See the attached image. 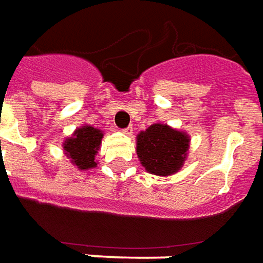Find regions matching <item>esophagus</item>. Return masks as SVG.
<instances>
[{"instance_id":"esophagus-1","label":"esophagus","mask_w":263,"mask_h":263,"mask_svg":"<svg viewBox=\"0 0 263 263\" xmlns=\"http://www.w3.org/2000/svg\"><path fill=\"white\" fill-rule=\"evenodd\" d=\"M122 132H123V133H124V135L132 136V135H133V127H132V126H128V127L123 128Z\"/></svg>"}]
</instances>
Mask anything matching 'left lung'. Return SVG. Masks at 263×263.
<instances>
[{
    "mask_svg": "<svg viewBox=\"0 0 263 263\" xmlns=\"http://www.w3.org/2000/svg\"><path fill=\"white\" fill-rule=\"evenodd\" d=\"M191 137L164 123H154L136 137L140 164L154 176H174L188 157Z\"/></svg>",
    "mask_w": 263,
    "mask_h": 263,
    "instance_id": "left-lung-1",
    "label": "left lung"
}]
</instances>
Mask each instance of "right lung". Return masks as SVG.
I'll return each instance as SVG.
<instances>
[{
	"label": "right lung",
	"mask_w": 263,
	"mask_h": 263,
	"mask_svg": "<svg viewBox=\"0 0 263 263\" xmlns=\"http://www.w3.org/2000/svg\"><path fill=\"white\" fill-rule=\"evenodd\" d=\"M103 139V132L90 124H83L66 137L62 143L63 154L78 170L86 171L98 167V154Z\"/></svg>",
	"instance_id": "obj_1"
}]
</instances>
